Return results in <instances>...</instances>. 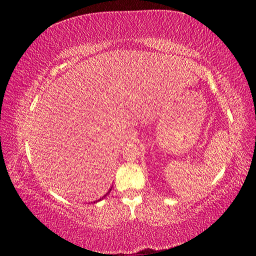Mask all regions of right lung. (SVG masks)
Here are the masks:
<instances>
[{
	"mask_svg": "<svg viewBox=\"0 0 256 256\" xmlns=\"http://www.w3.org/2000/svg\"><path fill=\"white\" fill-rule=\"evenodd\" d=\"M110 192H111V189H110ZM108 192L106 196H108ZM106 196H104V197H106ZM102 199H103V198H102ZM100 200H101V199H100Z\"/></svg>",
	"mask_w": 256,
	"mask_h": 256,
	"instance_id": "right-lung-1",
	"label": "right lung"
}]
</instances>
